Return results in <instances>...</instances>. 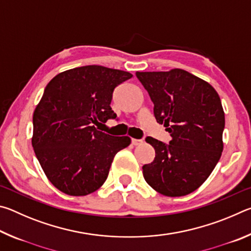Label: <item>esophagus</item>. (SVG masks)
<instances>
[{
  "label": "esophagus",
  "instance_id": "34e87169",
  "mask_svg": "<svg viewBox=\"0 0 251 251\" xmlns=\"http://www.w3.org/2000/svg\"><path fill=\"white\" fill-rule=\"evenodd\" d=\"M143 143L142 139H136V138H131V144H133L134 146H137V145H141Z\"/></svg>",
  "mask_w": 251,
  "mask_h": 251
}]
</instances>
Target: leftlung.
Listing matches in <instances>:
<instances>
[{"label":"left lung","instance_id":"left-lung-1","mask_svg":"<svg viewBox=\"0 0 251 251\" xmlns=\"http://www.w3.org/2000/svg\"><path fill=\"white\" fill-rule=\"evenodd\" d=\"M154 103L157 123L171 133L169 144L146 137L155 158L143 175L156 192L169 197L193 193L222 156L225 113L218 93L189 72H136Z\"/></svg>","mask_w":251,"mask_h":251}]
</instances>
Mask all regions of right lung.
I'll list each match as a JSON object with an SVG mask.
<instances>
[{"label": "right lung", "mask_w": 251, "mask_h": 251, "mask_svg": "<svg viewBox=\"0 0 251 251\" xmlns=\"http://www.w3.org/2000/svg\"><path fill=\"white\" fill-rule=\"evenodd\" d=\"M128 72L100 65L76 67L46 85L33 114L32 146L49 180L70 196H85L104 184L128 136L99 130L115 120L113 92L131 77Z\"/></svg>", "instance_id": "1"}]
</instances>
